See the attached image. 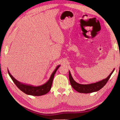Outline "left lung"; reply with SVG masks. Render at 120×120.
Wrapping results in <instances>:
<instances>
[{
	"label": "left lung",
	"instance_id": "1",
	"mask_svg": "<svg viewBox=\"0 0 120 120\" xmlns=\"http://www.w3.org/2000/svg\"><path fill=\"white\" fill-rule=\"evenodd\" d=\"M114 70L115 69L112 70L111 73L106 79H102L101 81L96 82L95 83H90V84L82 85L77 82L72 78L70 71H69V79H70V82L71 86L76 91L78 92L79 93L88 94L95 92L101 90L106 84L108 80L111 77L112 74L113 73Z\"/></svg>",
	"mask_w": 120,
	"mask_h": 120
}]
</instances>
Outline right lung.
Segmentation results:
<instances>
[{"label":"right lung","mask_w":120,"mask_h":120,"mask_svg":"<svg viewBox=\"0 0 120 120\" xmlns=\"http://www.w3.org/2000/svg\"><path fill=\"white\" fill-rule=\"evenodd\" d=\"M60 67V65H58L56 67V68L54 70L51 75H50V77L48 82L44 83V84L39 86H34L21 82L16 80L15 78L13 77V76L10 74L8 70V73L14 83H15V85L18 87V88L21 90V91L28 95L39 96L45 95V94L48 93L50 90L51 89L54 75H55L57 69L59 68Z\"/></svg>","instance_id":"obj_1"}]
</instances>
